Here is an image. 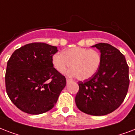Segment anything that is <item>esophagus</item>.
I'll return each instance as SVG.
<instances>
[{"label":"esophagus","mask_w":135,"mask_h":135,"mask_svg":"<svg viewBox=\"0 0 135 135\" xmlns=\"http://www.w3.org/2000/svg\"><path fill=\"white\" fill-rule=\"evenodd\" d=\"M66 82H67V84H69V83H70V82H71V79H68V78H67V79H66Z\"/></svg>","instance_id":"esophagus-1"}]
</instances>
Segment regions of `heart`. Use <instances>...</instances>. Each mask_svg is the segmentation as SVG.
<instances>
[{
    "instance_id": "b5f03b06",
    "label": "heart",
    "mask_w": 135,
    "mask_h": 135,
    "mask_svg": "<svg viewBox=\"0 0 135 135\" xmlns=\"http://www.w3.org/2000/svg\"><path fill=\"white\" fill-rule=\"evenodd\" d=\"M52 64L59 73H63L68 68L66 75L77 77L80 80L92 77L98 72L101 64V56L99 51L82 47H74L56 53L52 56Z\"/></svg>"
}]
</instances>
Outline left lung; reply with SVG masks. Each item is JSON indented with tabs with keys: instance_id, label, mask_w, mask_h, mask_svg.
I'll use <instances>...</instances> for the list:
<instances>
[{
	"instance_id": "1",
	"label": "left lung",
	"mask_w": 135,
	"mask_h": 135,
	"mask_svg": "<svg viewBox=\"0 0 135 135\" xmlns=\"http://www.w3.org/2000/svg\"><path fill=\"white\" fill-rule=\"evenodd\" d=\"M91 47L99 49L101 64L92 77L79 82L75 103L79 110L91 115H105L121 105L129 86V67L118 49L105 43Z\"/></svg>"
}]
</instances>
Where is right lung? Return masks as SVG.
I'll list each match as a JSON object with an SVG mask.
<instances>
[{
    "label": "right lung",
    "mask_w": 135,
    "mask_h": 135,
    "mask_svg": "<svg viewBox=\"0 0 135 135\" xmlns=\"http://www.w3.org/2000/svg\"><path fill=\"white\" fill-rule=\"evenodd\" d=\"M57 47L32 43L17 49L7 63L6 87L22 111L38 115L52 109L66 85L65 77L52 64Z\"/></svg>",
    "instance_id": "right-lung-1"
}]
</instances>
